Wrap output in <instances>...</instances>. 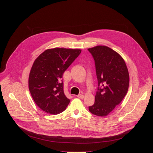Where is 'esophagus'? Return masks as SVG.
Returning a JSON list of instances; mask_svg holds the SVG:
<instances>
[{"label":"esophagus","instance_id":"obj_1","mask_svg":"<svg viewBox=\"0 0 153 153\" xmlns=\"http://www.w3.org/2000/svg\"><path fill=\"white\" fill-rule=\"evenodd\" d=\"M77 97H78V98H79V99H83L84 97V95H83V94H79Z\"/></svg>","mask_w":153,"mask_h":153}]
</instances>
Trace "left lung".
<instances>
[{"mask_svg": "<svg viewBox=\"0 0 153 153\" xmlns=\"http://www.w3.org/2000/svg\"><path fill=\"white\" fill-rule=\"evenodd\" d=\"M95 61L98 91L89 110L95 115L105 117L121 103L126 95L130 76L126 63L117 52L106 46L88 49Z\"/></svg>", "mask_w": 153, "mask_h": 153, "instance_id": "left-lung-1", "label": "left lung"}]
</instances>
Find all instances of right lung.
Wrapping results in <instances>:
<instances>
[{
  "label": "right lung",
  "mask_w": 153,
  "mask_h": 153,
  "mask_svg": "<svg viewBox=\"0 0 153 153\" xmlns=\"http://www.w3.org/2000/svg\"><path fill=\"white\" fill-rule=\"evenodd\" d=\"M81 53L79 49L54 48L45 50L35 60L28 87L36 105L43 111L57 115L66 108L70 100L64 94L61 78Z\"/></svg>",
  "instance_id": "right-lung-1"
}]
</instances>
